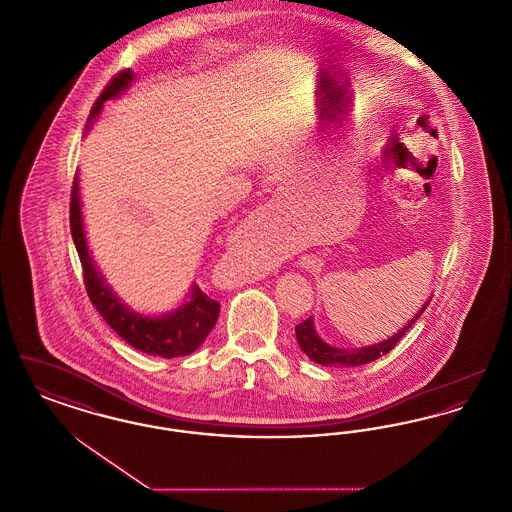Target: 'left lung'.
I'll use <instances>...</instances> for the list:
<instances>
[{
    "instance_id": "left-lung-1",
    "label": "left lung",
    "mask_w": 512,
    "mask_h": 512,
    "mask_svg": "<svg viewBox=\"0 0 512 512\" xmlns=\"http://www.w3.org/2000/svg\"><path fill=\"white\" fill-rule=\"evenodd\" d=\"M430 305V299L422 305V309L414 315L397 334H393L388 340L380 341V343H374V345H366L361 349H340V347H334V345H328L326 341L320 340V336L315 330V324H313V317L303 320L301 324L295 326V338L297 343L301 347V351L318 365L330 366H359L366 365L370 361H376L378 357L390 353L391 349L395 347V343L401 340L405 336V332L413 326L414 322L420 318V315L426 311V307Z\"/></svg>"
}]
</instances>
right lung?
I'll return each mask as SVG.
<instances>
[{"instance_id":"add662e5","label":"right lung","mask_w":512,"mask_h":512,"mask_svg":"<svg viewBox=\"0 0 512 512\" xmlns=\"http://www.w3.org/2000/svg\"><path fill=\"white\" fill-rule=\"evenodd\" d=\"M134 73L130 69L117 74L101 92L98 101L94 103L90 117V124L98 119L101 107L107 99H115L132 84ZM80 195H78V172L74 176L73 194H71V234L74 245L84 270V284L90 301L98 309L103 320L121 336L122 340L134 349L147 353V355H159L163 359H172L180 355H190L195 351L219 318L220 303L211 299L207 293L201 292L199 286H192L188 301H184L178 309H174L161 317H144L130 307H126L117 293L113 292L103 276L99 274L98 267L90 255V249L86 244L84 234V222L80 211Z\"/></svg>"}]
</instances>
